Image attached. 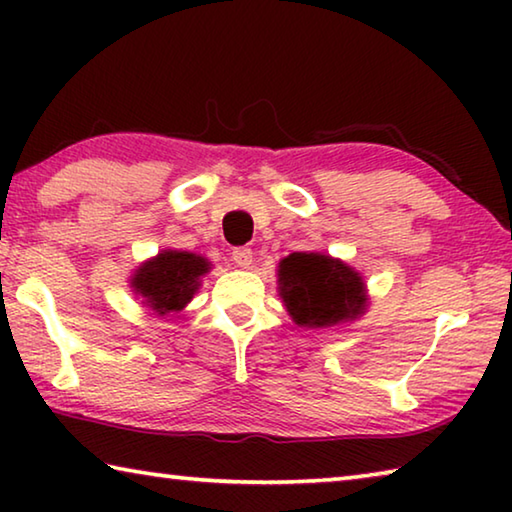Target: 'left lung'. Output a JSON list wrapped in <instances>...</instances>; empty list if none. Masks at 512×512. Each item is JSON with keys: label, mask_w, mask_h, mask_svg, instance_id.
<instances>
[{"label": "left lung", "mask_w": 512, "mask_h": 512, "mask_svg": "<svg viewBox=\"0 0 512 512\" xmlns=\"http://www.w3.org/2000/svg\"><path fill=\"white\" fill-rule=\"evenodd\" d=\"M210 264L185 250H164L151 262L137 268L133 287L160 316L183 309L194 298L198 277L207 273Z\"/></svg>", "instance_id": "left-lung-1"}]
</instances>
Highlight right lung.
Segmentation results:
<instances>
[{
	"label": "right lung",
	"mask_w": 512,
	"mask_h": 512,
	"mask_svg": "<svg viewBox=\"0 0 512 512\" xmlns=\"http://www.w3.org/2000/svg\"><path fill=\"white\" fill-rule=\"evenodd\" d=\"M282 296L298 325L327 327L361 311V277L336 259L318 253H293L280 264Z\"/></svg>",
	"instance_id": "add662e5"
}]
</instances>
